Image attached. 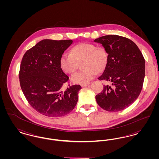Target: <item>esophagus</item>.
<instances>
[{
	"label": "esophagus",
	"instance_id": "esophagus-1",
	"mask_svg": "<svg viewBox=\"0 0 159 159\" xmlns=\"http://www.w3.org/2000/svg\"><path fill=\"white\" fill-rule=\"evenodd\" d=\"M88 85H89V83H86V84H82V88H84V87L88 86Z\"/></svg>",
	"mask_w": 159,
	"mask_h": 159
}]
</instances>
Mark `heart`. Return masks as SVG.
Returning a JSON list of instances; mask_svg holds the SVG:
<instances>
[{
  "label": "heart",
  "instance_id": "1",
  "mask_svg": "<svg viewBox=\"0 0 159 159\" xmlns=\"http://www.w3.org/2000/svg\"><path fill=\"white\" fill-rule=\"evenodd\" d=\"M82 61L84 70L71 77L74 83H88L95 77L97 73L102 72L107 64L108 54L103 48H98L91 43H80L71 49L70 54L62 55L61 67L66 73L73 74L77 69V62Z\"/></svg>",
  "mask_w": 159,
  "mask_h": 159
}]
</instances>
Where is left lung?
Wrapping results in <instances>:
<instances>
[{"label":"left lung","mask_w":159,"mask_h":159,"mask_svg":"<svg viewBox=\"0 0 159 159\" xmlns=\"http://www.w3.org/2000/svg\"><path fill=\"white\" fill-rule=\"evenodd\" d=\"M108 53V62L99 80L104 85L96 95L99 106L108 111H119L130 106L139 95L145 77V60L136 44L128 38L107 35L95 39Z\"/></svg>","instance_id":"1"}]
</instances>
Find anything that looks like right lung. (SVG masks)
I'll list each match as a JSON object with an SVG mask.
<instances>
[{
    "label": "right lung",
    "instance_id": "obj_1",
    "mask_svg": "<svg viewBox=\"0 0 159 159\" xmlns=\"http://www.w3.org/2000/svg\"><path fill=\"white\" fill-rule=\"evenodd\" d=\"M72 43V40L44 39L23 56L19 72L21 88L30 105L46 116L66 115L77 103L80 85L62 88L69 77L61 67V58Z\"/></svg>",
    "mask_w": 159,
    "mask_h": 159
}]
</instances>
